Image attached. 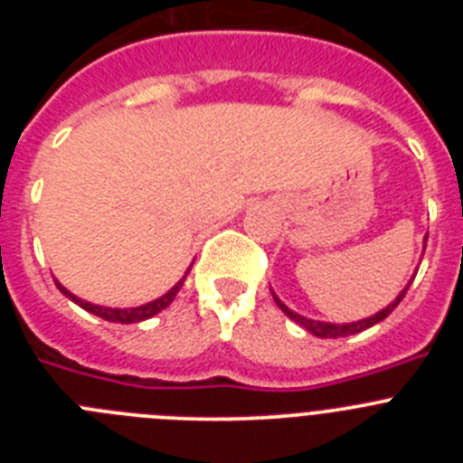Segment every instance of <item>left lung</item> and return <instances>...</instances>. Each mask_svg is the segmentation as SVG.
<instances>
[{
	"instance_id": "1",
	"label": "left lung",
	"mask_w": 463,
	"mask_h": 463,
	"mask_svg": "<svg viewBox=\"0 0 463 463\" xmlns=\"http://www.w3.org/2000/svg\"><path fill=\"white\" fill-rule=\"evenodd\" d=\"M429 236V234H427ZM424 243H427V241H424ZM415 280V276L411 278V280H408V285L403 289H401L399 292V297L394 298V301H392L390 306H387V308H383L380 310V313H375V315H371V317H366V320H359V322H347V325H331V322H320V320H308V317H304V315H298V313H294V310H289L288 306L282 304L280 298L276 297V294H273V298H276V304H278V308L282 310V313L288 315L289 320H294L297 322V325H301L304 326L306 331H310V334H313V336H317V338H343V336H353V334H359V331H364V329H369V326H373V325H378V322H383L384 317H387V315L392 313V310L396 308V306L401 304V298L406 297V292H408V288H411V282Z\"/></svg>"
}]
</instances>
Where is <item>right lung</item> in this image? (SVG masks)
I'll list each match as a JSON object with an SVG mask.
<instances>
[{
  "instance_id": "right-lung-1",
  "label": "right lung",
  "mask_w": 463,
  "mask_h": 463,
  "mask_svg": "<svg viewBox=\"0 0 463 463\" xmlns=\"http://www.w3.org/2000/svg\"><path fill=\"white\" fill-rule=\"evenodd\" d=\"M192 269V267H190ZM190 269L185 271V276L181 278V280L175 282L174 288L169 289L166 294H162L159 298H155V301H150V304H143V306H137V308H109V306H97V304H90V301H83V298H79L76 294L69 292L64 285H60V282L55 280L57 289L64 294L67 298H71L73 304H79L80 308L88 310V313H94L97 317H101V320L106 322H120V325H132V322H143L148 320V317H153V315H157L159 310H165L166 306L171 304L175 298V294H178V289L183 288V282H185L187 273H190Z\"/></svg>"
}]
</instances>
